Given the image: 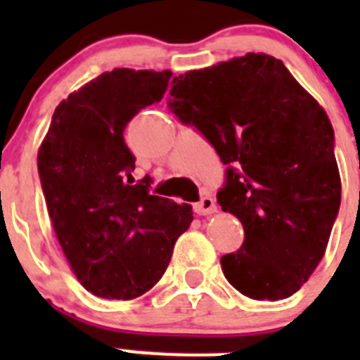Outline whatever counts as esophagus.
<instances>
[{
  "label": "esophagus",
  "instance_id": "34e87169",
  "mask_svg": "<svg viewBox=\"0 0 360 360\" xmlns=\"http://www.w3.org/2000/svg\"><path fill=\"white\" fill-rule=\"evenodd\" d=\"M216 211H218V207H216V202L212 196H203L198 203H195V212L200 216L214 214Z\"/></svg>",
  "mask_w": 360,
  "mask_h": 360
}]
</instances>
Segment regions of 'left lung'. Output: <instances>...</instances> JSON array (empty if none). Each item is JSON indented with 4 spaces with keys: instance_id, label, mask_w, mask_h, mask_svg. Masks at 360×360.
<instances>
[{
    "instance_id": "obj_1",
    "label": "left lung",
    "mask_w": 360,
    "mask_h": 360,
    "mask_svg": "<svg viewBox=\"0 0 360 360\" xmlns=\"http://www.w3.org/2000/svg\"><path fill=\"white\" fill-rule=\"evenodd\" d=\"M167 106L231 165L218 203L245 240L219 259L227 281L257 301L290 297L323 259L341 205L326 111L279 59L254 52L174 77Z\"/></svg>"
}]
</instances>
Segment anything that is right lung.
<instances>
[{
    "mask_svg": "<svg viewBox=\"0 0 360 360\" xmlns=\"http://www.w3.org/2000/svg\"><path fill=\"white\" fill-rule=\"evenodd\" d=\"M169 70L101 73L56 108L37 151L52 227L68 265L97 297L129 301L151 290L171 262L193 207L133 184L124 129L164 97Z\"/></svg>",
    "mask_w": 360,
    "mask_h": 360,
    "instance_id": "add662e5",
    "label": "right lung"
}]
</instances>
